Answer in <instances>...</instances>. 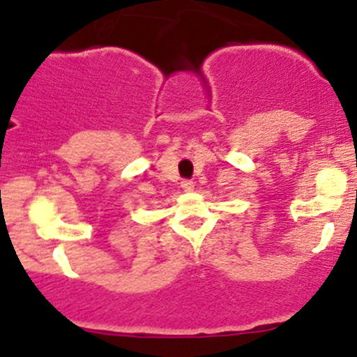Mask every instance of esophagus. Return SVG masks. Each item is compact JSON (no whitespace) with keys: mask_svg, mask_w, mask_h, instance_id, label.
<instances>
[{"mask_svg":"<svg viewBox=\"0 0 357 357\" xmlns=\"http://www.w3.org/2000/svg\"><path fill=\"white\" fill-rule=\"evenodd\" d=\"M180 187H182V189L185 190V192H192V190H194L195 183L192 182V180H182V183H180Z\"/></svg>","mask_w":357,"mask_h":357,"instance_id":"obj_1","label":"esophagus"}]
</instances>
